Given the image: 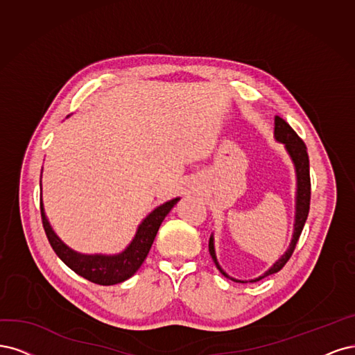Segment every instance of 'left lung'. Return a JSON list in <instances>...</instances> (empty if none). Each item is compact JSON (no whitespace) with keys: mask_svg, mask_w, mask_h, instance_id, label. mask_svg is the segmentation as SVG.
<instances>
[{"mask_svg":"<svg viewBox=\"0 0 355 355\" xmlns=\"http://www.w3.org/2000/svg\"><path fill=\"white\" fill-rule=\"evenodd\" d=\"M274 139H276L277 143H282L284 146L286 153L289 155L291 161L293 164V169H295V177H296V191H295V221H293V233H292V240L289 243V248L286 249V252L274 262V264L262 274L259 277L250 279V280H239L234 279L232 276L223 270V267L220 266L218 259H216V254H215V242H214V233L209 237V254L215 262L216 268L220 270V272L223 274L224 277L230 279L233 282L237 283H254L258 282L261 279H264L270 274H274L280 271L286 262L289 261V258L292 257L293 250L296 243H298V239L302 233V228L305 225L306 216H308V211H310V198H311V182H310V159H308V153H306V146L304 144V141L300 139L298 134H296L291 125L286 122L284 119H282L280 116L274 118Z\"/></svg>","mask_w":355,"mask_h":355,"instance_id":"left-lung-1","label":"left lung"}]
</instances>
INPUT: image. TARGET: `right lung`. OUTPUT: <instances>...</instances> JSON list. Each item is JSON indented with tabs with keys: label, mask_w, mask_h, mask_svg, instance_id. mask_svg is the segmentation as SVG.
<instances>
[{
	"label": "right lung",
	"mask_w": 355,
	"mask_h": 355,
	"mask_svg": "<svg viewBox=\"0 0 355 355\" xmlns=\"http://www.w3.org/2000/svg\"><path fill=\"white\" fill-rule=\"evenodd\" d=\"M41 184V182H40ZM180 198L171 199L162 205H159L137 227V232L130 242L119 254H81L78 250L67 246L63 240L55 234L53 227L45 215L44 203L41 199V216L45 234L54 249L55 255L59 257L64 264L73 270L79 276L103 286H110L122 283L132 277L141 267L148 250H150L153 240L157 234L165 216L173 209Z\"/></svg>",
	"instance_id": "add662e5"
}]
</instances>
